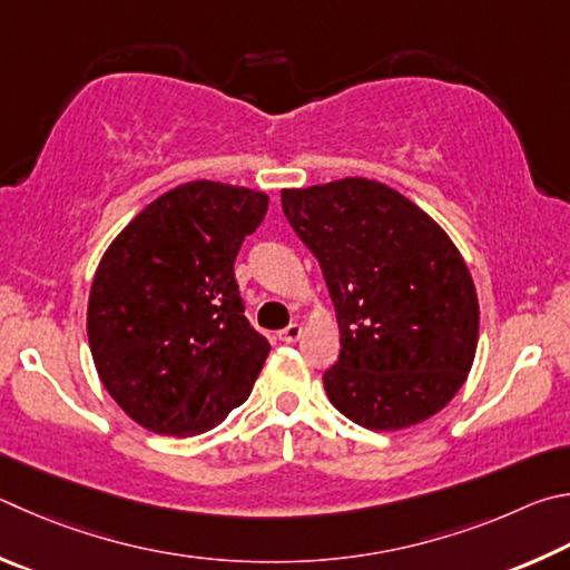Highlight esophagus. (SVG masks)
I'll return each mask as SVG.
<instances>
[{
	"label": "esophagus",
	"mask_w": 570,
	"mask_h": 570,
	"mask_svg": "<svg viewBox=\"0 0 570 570\" xmlns=\"http://www.w3.org/2000/svg\"><path fill=\"white\" fill-rule=\"evenodd\" d=\"M301 335H303V327L297 325V323H291L285 327V331H279V341L283 343H297L301 341Z\"/></svg>",
	"instance_id": "esophagus-1"
}]
</instances>
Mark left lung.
I'll use <instances>...</instances> for the list:
<instances>
[{
  "mask_svg": "<svg viewBox=\"0 0 570 570\" xmlns=\"http://www.w3.org/2000/svg\"><path fill=\"white\" fill-rule=\"evenodd\" d=\"M279 199L335 305L341 357L323 375L331 403L371 431L443 411L478 347L475 285L453 239L375 179L283 189Z\"/></svg>",
  "mask_w": 570,
  "mask_h": 570,
  "instance_id": "left-lung-1",
  "label": "left lung"
}]
</instances>
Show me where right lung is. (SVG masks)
<instances>
[{
	"label": "right lung",
	"mask_w": 570,
	"mask_h": 570,
	"mask_svg": "<svg viewBox=\"0 0 570 570\" xmlns=\"http://www.w3.org/2000/svg\"><path fill=\"white\" fill-rule=\"evenodd\" d=\"M267 195L195 179L149 203L99 259L87 337L99 381L147 431L195 435L247 401L269 343L247 323L235 257Z\"/></svg>",
	"instance_id": "add662e5"
}]
</instances>
